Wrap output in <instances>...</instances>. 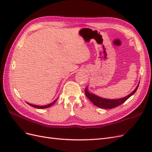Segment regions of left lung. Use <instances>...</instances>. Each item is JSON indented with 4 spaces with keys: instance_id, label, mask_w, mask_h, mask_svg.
<instances>
[{
    "instance_id": "left-lung-1",
    "label": "left lung",
    "mask_w": 152,
    "mask_h": 152,
    "mask_svg": "<svg viewBox=\"0 0 152 152\" xmlns=\"http://www.w3.org/2000/svg\"><path fill=\"white\" fill-rule=\"evenodd\" d=\"M139 84L137 85V86L134 90V91H132L130 94H129L128 96H126V97H124V98L117 99H108L102 98L99 97V96L89 93L88 91H87V87L85 89V94L87 97L88 98V99L95 106H96V107L101 108L110 109V108H113L115 107H117L118 106L121 105L125 102L127 99L129 98L132 95H133L136 93V91H137V88H138L139 87Z\"/></svg>"
}]
</instances>
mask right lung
<instances>
[{
    "instance_id": "right-lung-1",
    "label": "right lung",
    "mask_w": 152,
    "mask_h": 152,
    "mask_svg": "<svg viewBox=\"0 0 152 152\" xmlns=\"http://www.w3.org/2000/svg\"><path fill=\"white\" fill-rule=\"evenodd\" d=\"M57 100V99H56ZM56 100H55L54 102H53V103H51L50 104H48V105H45V106H37V105H34V104H30V103H28L29 105H30V106H31V107H35V108H48V107H50V106H52L55 102H56Z\"/></svg>"
}]
</instances>
